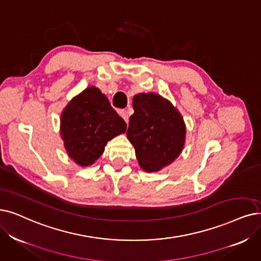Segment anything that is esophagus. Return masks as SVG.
<instances>
[{
    "instance_id": "34e87169",
    "label": "esophagus",
    "mask_w": 261,
    "mask_h": 261,
    "mask_svg": "<svg viewBox=\"0 0 261 261\" xmlns=\"http://www.w3.org/2000/svg\"><path fill=\"white\" fill-rule=\"evenodd\" d=\"M120 116L123 118V120L126 122V123H128V114H127V112L125 111V110H121L120 111Z\"/></svg>"
}]
</instances>
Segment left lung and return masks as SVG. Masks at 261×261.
I'll return each mask as SVG.
<instances>
[{
  "label": "left lung",
  "instance_id": "1",
  "mask_svg": "<svg viewBox=\"0 0 261 261\" xmlns=\"http://www.w3.org/2000/svg\"><path fill=\"white\" fill-rule=\"evenodd\" d=\"M127 138L136 152L141 168L159 171L181 153L185 141V124L171 102L155 93L133 98Z\"/></svg>",
  "mask_w": 261,
  "mask_h": 261
}]
</instances>
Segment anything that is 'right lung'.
Instances as JSON below:
<instances>
[{"label":"right lung","mask_w":261,"mask_h":261,"mask_svg":"<svg viewBox=\"0 0 261 261\" xmlns=\"http://www.w3.org/2000/svg\"><path fill=\"white\" fill-rule=\"evenodd\" d=\"M125 130L126 123L95 87L72 98L62 113L61 135L65 149L80 166L92 165L107 142Z\"/></svg>","instance_id":"add662e5"}]
</instances>
